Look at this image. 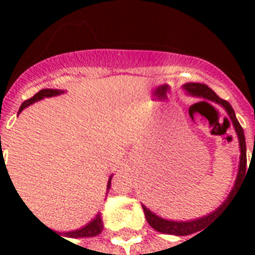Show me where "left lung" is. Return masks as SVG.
<instances>
[{"label": "left lung", "mask_w": 255, "mask_h": 255, "mask_svg": "<svg viewBox=\"0 0 255 255\" xmlns=\"http://www.w3.org/2000/svg\"><path fill=\"white\" fill-rule=\"evenodd\" d=\"M184 89L187 90L188 93H191L192 95H199V97H203V98H208L210 101H214V102H217L220 105L224 108L227 113H228V116H230L231 122L234 124V127H235V131L238 133V138H239V146H241V165H239V173H238V179H236L235 183V187L234 190L231 191L230 197L228 199L225 201L221 206H220L217 210H214L212 214H208L206 217H202V219H198L194 220V221H186V223H183V221H168V220H164L158 217V216H155L154 213H151L149 209L144 208V216H146V220H147V223L150 224L151 228H154L155 231H158V232H162V234H171V235H190V234H195L199 230H203L206 225H208L209 221H212L214 216L217 213H220L223 209L230 203V201L232 199V197L235 195L236 191L241 188V183L243 180V177L247 173V158H246V140H245V133H243V128L238 122V119L235 116V112L232 109V106L230 105V102L228 101L223 100V98H220L219 95L214 93L213 90L208 87L206 84L202 83H187L184 84Z\"/></svg>", "instance_id": "8db88e82"}]
</instances>
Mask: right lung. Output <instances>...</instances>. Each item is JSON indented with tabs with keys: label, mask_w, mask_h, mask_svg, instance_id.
<instances>
[{
	"label": "right lung",
	"mask_w": 255,
	"mask_h": 255,
	"mask_svg": "<svg viewBox=\"0 0 255 255\" xmlns=\"http://www.w3.org/2000/svg\"><path fill=\"white\" fill-rule=\"evenodd\" d=\"M63 91L61 90H52V89H43L41 90L39 93H36L32 98H30V100L24 101L23 104H21V106H20L19 109V113L24 108H27L28 105H31L32 102H36V101L42 100V98H45V97H53V95H58L61 94ZM3 161V155L1 154L0 155V162H2ZM3 164H5V161H3ZM6 168V166H5ZM111 188V179H109V183H108V190ZM102 228H104V223H102V219H101V214H98L97 217H95L90 224H87L86 227H83V228H80V230L78 231H72V232H67L65 235L69 236V238H90V236H95L100 234L101 231H102Z\"/></svg>",
	"instance_id": "right-lung-1"
}]
</instances>
